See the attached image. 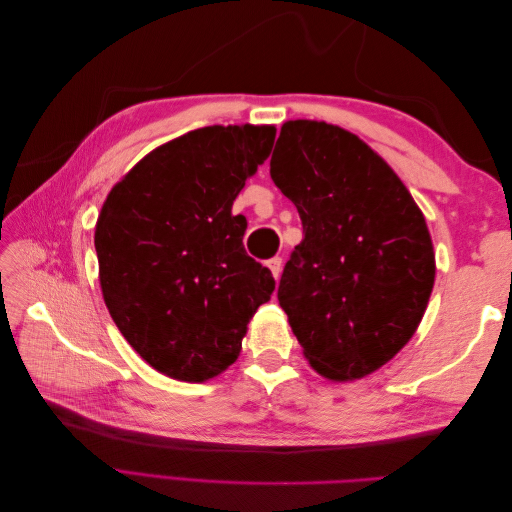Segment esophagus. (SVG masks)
<instances>
[{
	"label": "esophagus",
	"instance_id": "1",
	"mask_svg": "<svg viewBox=\"0 0 512 512\" xmlns=\"http://www.w3.org/2000/svg\"><path fill=\"white\" fill-rule=\"evenodd\" d=\"M282 258L280 256H275V258H271V260H267V267L271 269V273H273V277L275 280H280V275H282Z\"/></svg>",
	"mask_w": 512,
	"mask_h": 512
}]
</instances>
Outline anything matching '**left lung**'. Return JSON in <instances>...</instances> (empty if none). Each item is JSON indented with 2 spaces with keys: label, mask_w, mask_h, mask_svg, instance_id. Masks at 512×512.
<instances>
[{
  "label": "left lung",
  "mask_w": 512,
  "mask_h": 512,
  "mask_svg": "<svg viewBox=\"0 0 512 512\" xmlns=\"http://www.w3.org/2000/svg\"><path fill=\"white\" fill-rule=\"evenodd\" d=\"M271 179L303 224L277 299L305 359L337 382L374 374L410 342L436 280L423 211L374 149L324 121L284 123Z\"/></svg>",
  "instance_id": "left-lung-1"
}]
</instances>
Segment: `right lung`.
Wrapping results in <instances>:
<instances>
[{
    "label": "right lung",
    "instance_id": "obj_1",
    "mask_svg": "<svg viewBox=\"0 0 512 512\" xmlns=\"http://www.w3.org/2000/svg\"><path fill=\"white\" fill-rule=\"evenodd\" d=\"M273 141V126L192 130L147 153L104 200L94 239L104 303L168 378L220 376L275 290L245 252V218L232 215Z\"/></svg>",
    "mask_w": 512,
    "mask_h": 512
}]
</instances>
